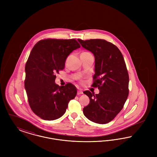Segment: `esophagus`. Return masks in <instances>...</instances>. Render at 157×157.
Segmentation results:
<instances>
[{"mask_svg": "<svg viewBox=\"0 0 157 157\" xmlns=\"http://www.w3.org/2000/svg\"><path fill=\"white\" fill-rule=\"evenodd\" d=\"M81 94H83V92L81 90H78L77 92V95H81Z\"/></svg>", "mask_w": 157, "mask_h": 157, "instance_id": "1", "label": "esophagus"}]
</instances>
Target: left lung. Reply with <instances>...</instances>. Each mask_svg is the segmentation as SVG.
<instances>
[{
  "mask_svg": "<svg viewBox=\"0 0 157 157\" xmlns=\"http://www.w3.org/2000/svg\"><path fill=\"white\" fill-rule=\"evenodd\" d=\"M78 40L95 56L92 86L99 90L95 95L89 90L83 92L90 99L83 109V114L94 122L108 123L122 110L129 94V76L124 57L115 45L104 39Z\"/></svg>",
  "mask_w": 157,
  "mask_h": 157,
  "instance_id": "8db88e82",
  "label": "left lung"
}]
</instances>
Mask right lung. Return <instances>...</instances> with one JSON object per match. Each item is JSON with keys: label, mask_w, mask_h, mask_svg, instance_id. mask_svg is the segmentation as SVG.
<instances>
[{"label": "right lung", "mask_w": 157, "mask_h": 157, "mask_svg": "<svg viewBox=\"0 0 157 157\" xmlns=\"http://www.w3.org/2000/svg\"><path fill=\"white\" fill-rule=\"evenodd\" d=\"M80 47L74 39H47L32 49L25 66V88L31 109L42 120L59 118L76 97L75 86L68 83L59 86L55 74L63 69L69 55Z\"/></svg>", "instance_id": "obj_1"}]
</instances>
